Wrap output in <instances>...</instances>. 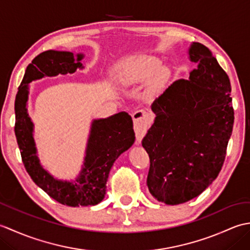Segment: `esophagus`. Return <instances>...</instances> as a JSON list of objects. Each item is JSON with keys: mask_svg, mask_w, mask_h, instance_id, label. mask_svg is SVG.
<instances>
[{"mask_svg": "<svg viewBox=\"0 0 250 250\" xmlns=\"http://www.w3.org/2000/svg\"><path fill=\"white\" fill-rule=\"evenodd\" d=\"M132 118H133L134 122V131L136 134V139L139 142L143 139V136L145 135L148 125H149L150 122V117L149 114L146 113L144 110H136L132 114Z\"/></svg>", "mask_w": 250, "mask_h": 250, "instance_id": "1", "label": "esophagus"}]
</instances>
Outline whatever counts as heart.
I'll use <instances>...</instances> for the list:
<instances>
[{
    "instance_id": "heart-1",
    "label": "heart",
    "mask_w": 250,
    "mask_h": 250,
    "mask_svg": "<svg viewBox=\"0 0 250 250\" xmlns=\"http://www.w3.org/2000/svg\"><path fill=\"white\" fill-rule=\"evenodd\" d=\"M162 62L152 56H139L125 61L118 68L117 78L124 86L146 82L155 74L158 73L155 83L152 84L153 90H158L163 86L167 76V70H161Z\"/></svg>"
}]
</instances>
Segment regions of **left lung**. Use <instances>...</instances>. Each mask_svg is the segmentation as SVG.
<instances>
[{
  "label": "left lung",
  "instance_id": "obj_1",
  "mask_svg": "<svg viewBox=\"0 0 250 250\" xmlns=\"http://www.w3.org/2000/svg\"><path fill=\"white\" fill-rule=\"evenodd\" d=\"M189 58L198 67L155 100V122L142 142L150 159L148 189L168 205L192 200L217 178L234 122L227 73L200 43L191 44Z\"/></svg>",
  "mask_w": 250,
  "mask_h": 250
}]
</instances>
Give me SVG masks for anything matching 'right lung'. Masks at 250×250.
Listing matches in <instances>:
<instances>
[{
  "mask_svg": "<svg viewBox=\"0 0 250 250\" xmlns=\"http://www.w3.org/2000/svg\"><path fill=\"white\" fill-rule=\"evenodd\" d=\"M83 54L47 50L35 57L28 65L15 101V134L21 158L32 180L50 198L67 206L97 205L104 199L106 182L116 159L133 145V121L125 111L105 119H94L88 137L83 166L75 182L55 178L42 167L36 155L33 122L26 109L28 84L45 76L76 72L83 68Z\"/></svg>",
  "mask_w": 250,
  "mask_h": 250,
  "instance_id": "right-lung-1",
  "label": "right lung"
}]
</instances>
